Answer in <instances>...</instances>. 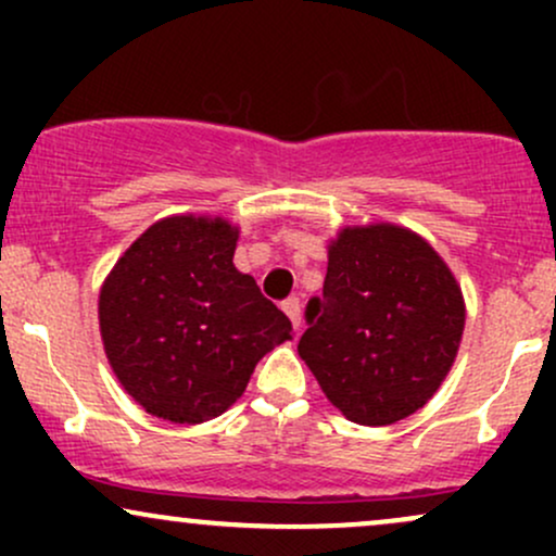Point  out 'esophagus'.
<instances>
[{
    "label": "esophagus",
    "instance_id": "34e87169",
    "mask_svg": "<svg viewBox=\"0 0 556 556\" xmlns=\"http://www.w3.org/2000/svg\"><path fill=\"white\" fill-rule=\"evenodd\" d=\"M282 311L287 316H290L292 327H295V331H300V324H303V318H300V298H287L282 303Z\"/></svg>",
    "mask_w": 556,
    "mask_h": 556
}]
</instances>
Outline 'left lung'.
Returning a JSON list of instances; mask_svg holds the SVG:
<instances>
[{
  "instance_id": "left-lung-1",
  "label": "left lung",
  "mask_w": 556,
  "mask_h": 556,
  "mask_svg": "<svg viewBox=\"0 0 556 556\" xmlns=\"http://www.w3.org/2000/svg\"><path fill=\"white\" fill-rule=\"evenodd\" d=\"M300 358L342 416L389 426L424 407L455 363L463 292L410 229L348 227L329 245L321 298L305 305Z\"/></svg>"
}]
</instances>
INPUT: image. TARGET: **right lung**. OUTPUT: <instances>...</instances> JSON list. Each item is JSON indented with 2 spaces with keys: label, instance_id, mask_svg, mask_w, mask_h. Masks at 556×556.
<instances>
[{
  "label": "right lung",
  "instance_id": "add662e5",
  "mask_svg": "<svg viewBox=\"0 0 556 556\" xmlns=\"http://www.w3.org/2000/svg\"><path fill=\"white\" fill-rule=\"evenodd\" d=\"M238 229L169 216L114 264L99 295L106 358L146 413L203 424L245 392L256 363L290 340V318L235 269Z\"/></svg>",
  "mask_w": 556,
  "mask_h": 556
}]
</instances>
